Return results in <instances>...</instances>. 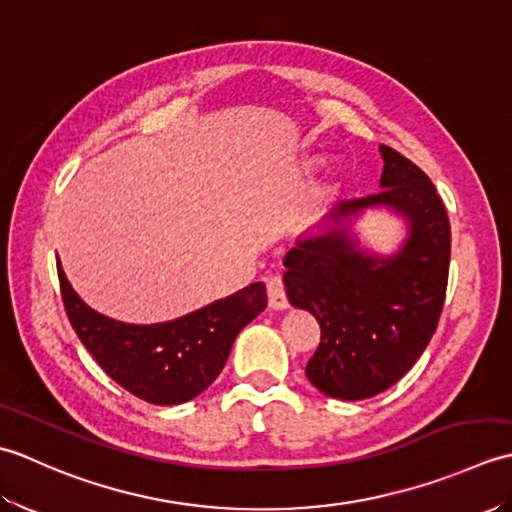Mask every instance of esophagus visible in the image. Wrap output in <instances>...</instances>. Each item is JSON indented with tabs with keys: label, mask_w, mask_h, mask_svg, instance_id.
<instances>
[{
	"label": "esophagus",
	"mask_w": 512,
	"mask_h": 512,
	"mask_svg": "<svg viewBox=\"0 0 512 512\" xmlns=\"http://www.w3.org/2000/svg\"><path fill=\"white\" fill-rule=\"evenodd\" d=\"M266 290H268V306L273 310H288L290 303L286 297V288H284V281L281 277H270L266 281Z\"/></svg>",
	"instance_id": "esophagus-1"
}]
</instances>
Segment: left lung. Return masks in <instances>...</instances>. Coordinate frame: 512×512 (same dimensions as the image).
Returning a JSON list of instances; mask_svg holds the SVG:
<instances>
[{
    "label": "left lung",
    "mask_w": 512,
    "mask_h": 512,
    "mask_svg": "<svg viewBox=\"0 0 512 512\" xmlns=\"http://www.w3.org/2000/svg\"><path fill=\"white\" fill-rule=\"evenodd\" d=\"M380 191L339 202L297 237L284 257L292 306L321 325L306 376L321 394L365 400L405 376L438 328L449 279L451 226L427 173L380 145ZM367 212L403 220L406 237L389 254L360 244Z\"/></svg>",
    "instance_id": "1"
}]
</instances>
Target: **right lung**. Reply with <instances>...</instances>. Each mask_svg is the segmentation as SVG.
<instances>
[{"label":"right lung","instance_id":"right-lung-1","mask_svg":"<svg viewBox=\"0 0 512 512\" xmlns=\"http://www.w3.org/2000/svg\"><path fill=\"white\" fill-rule=\"evenodd\" d=\"M65 312L94 361L114 383L151 405H180L220 376L246 325L266 310L262 281L173 321L136 325L92 310L57 262Z\"/></svg>","mask_w":512,"mask_h":512}]
</instances>
